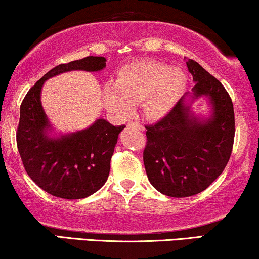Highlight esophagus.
<instances>
[{"instance_id": "esophagus-1", "label": "esophagus", "mask_w": 259, "mask_h": 259, "mask_svg": "<svg viewBox=\"0 0 259 259\" xmlns=\"http://www.w3.org/2000/svg\"><path fill=\"white\" fill-rule=\"evenodd\" d=\"M128 127H134V128H138L139 131H141V132H144L145 131V127L143 125H140L139 122H134V121H131L128 122V125H127Z\"/></svg>"}]
</instances>
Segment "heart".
<instances>
[{"mask_svg": "<svg viewBox=\"0 0 259 259\" xmlns=\"http://www.w3.org/2000/svg\"><path fill=\"white\" fill-rule=\"evenodd\" d=\"M187 87V75L178 67L153 60H141L122 67L112 84L101 92L106 109L126 118L133 105L143 102L148 119L159 120L173 111Z\"/></svg>", "mask_w": 259, "mask_h": 259, "instance_id": "b5f03b06", "label": "heart"}]
</instances>
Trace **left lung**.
<instances>
[{
    "label": "left lung",
    "instance_id": "obj_1",
    "mask_svg": "<svg viewBox=\"0 0 259 259\" xmlns=\"http://www.w3.org/2000/svg\"><path fill=\"white\" fill-rule=\"evenodd\" d=\"M194 87L173 111L146 126L144 165L152 186L168 197L184 198L206 190L224 171L232 152L235 113L223 84L193 60H185ZM200 97L210 112L197 116L192 105Z\"/></svg>",
    "mask_w": 259,
    "mask_h": 259
}]
</instances>
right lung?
<instances>
[{
    "label": "right lung",
    "instance_id": "obj_1",
    "mask_svg": "<svg viewBox=\"0 0 259 259\" xmlns=\"http://www.w3.org/2000/svg\"><path fill=\"white\" fill-rule=\"evenodd\" d=\"M105 67L104 56H87L56 66L30 88L21 105L16 133L21 159L31 180L52 196L82 199L100 190L108 178L119 134L126 126H113L98 118L87 128L59 133L42 107V87L60 74L100 72Z\"/></svg>",
    "mask_w": 259,
    "mask_h": 259
}]
</instances>
